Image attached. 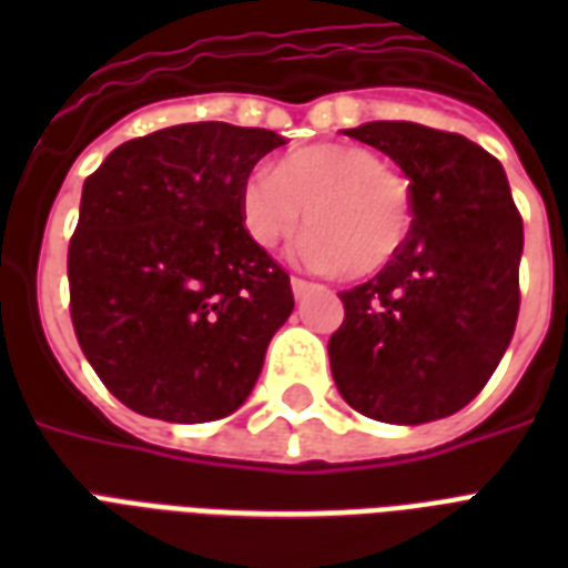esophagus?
<instances>
[{"label": "esophagus", "instance_id": "1", "mask_svg": "<svg viewBox=\"0 0 568 568\" xmlns=\"http://www.w3.org/2000/svg\"><path fill=\"white\" fill-rule=\"evenodd\" d=\"M312 288H315V285L306 283V280H301V276H294V280H292V292H294V297H297V301H301V297H306Z\"/></svg>", "mask_w": 568, "mask_h": 568}]
</instances>
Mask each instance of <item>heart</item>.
Wrapping results in <instances>:
<instances>
[{
	"mask_svg": "<svg viewBox=\"0 0 568 568\" xmlns=\"http://www.w3.org/2000/svg\"><path fill=\"white\" fill-rule=\"evenodd\" d=\"M239 212L244 232L262 250L292 239L306 214L312 232L303 256L312 265L372 276L404 247L413 196L404 176L388 171L368 146L312 144L280 159L274 171L250 173Z\"/></svg>",
	"mask_w": 568,
	"mask_h": 568,
	"instance_id": "b5f03b06",
	"label": "heart"
}]
</instances>
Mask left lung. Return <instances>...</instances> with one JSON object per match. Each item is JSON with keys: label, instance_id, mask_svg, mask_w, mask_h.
<instances>
[{"label": "left lung", "instance_id": "left-lung-1", "mask_svg": "<svg viewBox=\"0 0 568 568\" xmlns=\"http://www.w3.org/2000/svg\"><path fill=\"white\" fill-rule=\"evenodd\" d=\"M345 135L409 180L413 226L374 280L342 292L329 368L356 413L424 424L477 397L519 318L521 217L501 162L454 132L374 120Z\"/></svg>", "mask_w": 568, "mask_h": 568}]
</instances>
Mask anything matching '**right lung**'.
Wrapping results in <instances>:
<instances>
[{
  "label": "right lung",
  "instance_id": "add662e5",
  "mask_svg": "<svg viewBox=\"0 0 568 568\" xmlns=\"http://www.w3.org/2000/svg\"><path fill=\"white\" fill-rule=\"evenodd\" d=\"M271 129L182 123L120 144L84 180L70 239V315L118 400L173 424L235 413L294 310L253 244L239 194Z\"/></svg>",
  "mask_w": 568,
  "mask_h": 568
}]
</instances>
